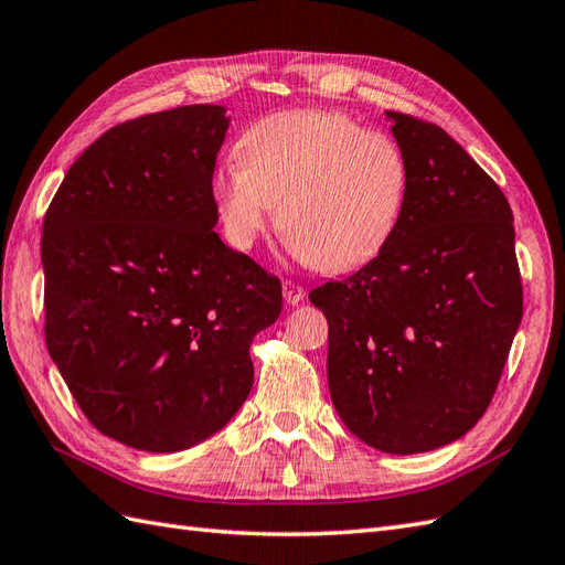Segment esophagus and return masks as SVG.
<instances>
[{
  "label": "esophagus",
  "instance_id": "esophagus-1",
  "mask_svg": "<svg viewBox=\"0 0 565 565\" xmlns=\"http://www.w3.org/2000/svg\"><path fill=\"white\" fill-rule=\"evenodd\" d=\"M302 298H306V288L294 281H284V300L288 306H298Z\"/></svg>",
  "mask_w": 565,
  "mask_h": 565
}]
</instances>
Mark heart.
<instances>
[{
	"label": "heart",
	"instance_id": "obj_1",
	"mask_svg": "<svg viewBox=\"0 0 565 565\" xmlns=\"http://www.w3.org/2000/svg\"><path fill=\"white\" fill-rule=\"evenodd\" d=\"M236 162L214 171L212 198L238 250L253 248L277 207L296 259L351 269L382 250L406 205L408 162L398 142L337 111L269 114L241 136Z\"/></svg>",
	"mask_w": 565,
	"mask_h": 565
}]
</instances>
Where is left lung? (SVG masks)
Masks as SVG:
<instances>
[{
    "label": "left lung",
    "instance_id": "8db88e82",
    "mask_svg": "<svg viewBox=\"0 0 565 565\" xmlns=\"http://www.w3.org/2000/svg\"><path fill=\"white\" fill-rule=\"evenodd\" d=\"M408 195L377 257L310 291L329 322L327 380L343 425L384 454L475 427L523 320L513 212L444 128L386 111Z\"/></svg>",
    "mask_w": 565,
    "mask_h": 565
}]
</instances>
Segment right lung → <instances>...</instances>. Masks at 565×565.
<instances>
[{
    "instance_id": "add662e5",
    "label": "right lung",
    "mask_w": 565,
    "mask_h": 565,
    "mask_svg": "<svg viewBox=\"0 0 565 565\" xmlns=\"http://www.w3.org/2000/svg\"><path fill=\"white\" fill-rule=\"evenodd\" d=\"M220 105L124 121L85 150L42 224L45 341L107 437L150 454L220 431L253 388L281 281L216 236Z\"/></svg>"
}]
</instances>
